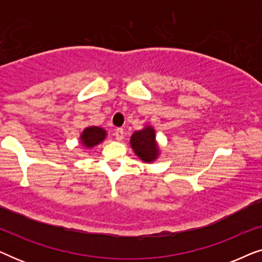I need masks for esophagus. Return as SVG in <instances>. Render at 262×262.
Returning a JSON list of instances; mask_svg holds the SVG:
<instances>
[{
  "mask_svg": "<svg viewBox=\"0 0 262 262\" xmlns=\"http://www.w3.org/2000/svg\"><path fill=\"white\" fill-rule=\"evenodd\" d=\"M114 137H116L117 141H121L124 138V130L123 128H117L116 132H114Z\"/></svg>",
  "mask_w": 262,
  "mask_h": 262,
  "instance_id": "obj_1",
  "label": "esophagus"
}]
</instances>
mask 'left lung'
<instances>
[{
  "label": "left lung",
  "instance_id": "8db88e82",
  "mask_svg": "<svg viewBox=\"0 0 262 262\" xmlns=\"http://www.w3.org/2000/svg\"><path fill=\"white\" fill-rule=\"evenodd\" d=\"M131 148L136 155L146 163L154 162L160 154V148L156 142L155 130L151 126H146L143 130L135 131L130 139Z\"/></svg>",
  "mask_w": 262,
  "mask_h": 262
}]
</instances>
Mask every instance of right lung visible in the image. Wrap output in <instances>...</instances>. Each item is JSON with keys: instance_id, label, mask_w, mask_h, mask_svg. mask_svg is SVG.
Wrapping results in <instances>:
<instances>
[{"instance_id": "obj_1", "label": "right lung", "mask_w": 262, "mask_h": 262, "mask_svg": "<svg viewBox=\"0 0 262 262\" xmlns=\"http://www.w3.org/2000/svg\"><path fill=\"white\" fill-rule=\"evenodd\" d=\"M106 138V131L99 126L85 127L81 134V143L85 148H93L98 145Z\"/></svg>"}]
</instances>
